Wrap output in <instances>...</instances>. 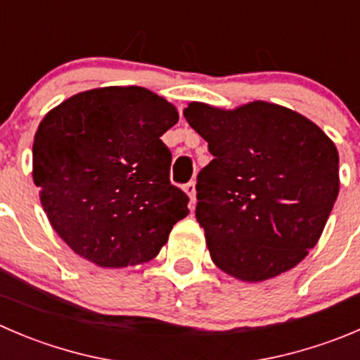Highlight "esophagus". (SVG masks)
Masks as SVG:
<instances>
[{
	"mask_svg": "<svg viewBox=\"0 0 360 360\" xmlns=\"http://www.w3.org/2000/svg\"><path fill=\"white\" fill-rule=\"evenodd\" d=\"M184 191H186V195L190 197L191 204H195V200H197V190H195L193 181H190V183L184 184Z\"/></svg>",
	"mask_w": 360,
	"mask_h": 360,
	"instance_id": "34e87169",
	"label": "esophagus"
}]
</instances>
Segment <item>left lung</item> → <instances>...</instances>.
Wrapping results in <instances>:
<instances>
[{"instance_id":"obj_1","label":"left lung","mask_w":360,"mask_h":360,"mask_svg":"<svg viewBox=\"0 0 360 360\" xmlns=\"http://www.w3.org/2000/svg\"><path fill=\"white\" fill-rule=\"evenodd\" d=\"M190 127L214 156L197 176L195 216L212 262L271 280L319 243L340 193V155L313 121L269 102L225 110L191 102Z\"/></svg>"}]
</instances>
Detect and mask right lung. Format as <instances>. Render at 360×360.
<instances>
[{
    "label": "right lung",
    "instance_id": "obj_1",
    "mask_svg": "<svg viewBox=\"0 0 360 360\" xmlns=\"http://www.w3.org/2000/svg\"><path fill=\"white\" fill-rule=\"evenodd\" d=\"M177 109L146 87L109 86L45 114L33 142V181L52 229L100 267L144 264L188 214L170 184L162 135Z\"/></svg>",
    "mask_w": 360,
    "mask_h": 360
}]
</instances>
